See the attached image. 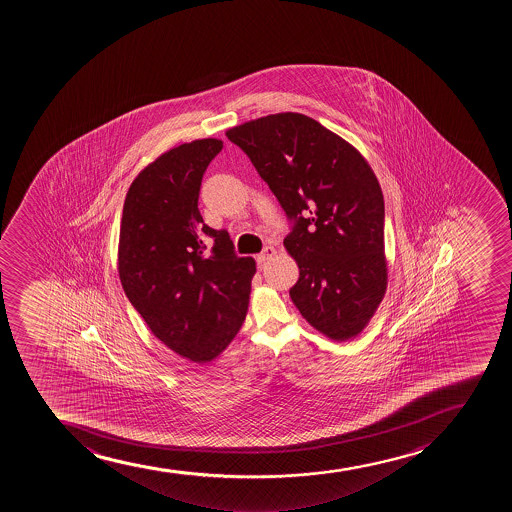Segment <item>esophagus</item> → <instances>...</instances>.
I'll return each instance as SVG.
<instances>
[{
  "instance_id": "esophagus-1",
  "label": "esophagus",
  "mask_w": 512,
  "mask_h": 512,
  "mask_svg": "<svg viewBox=\"0 0 512 512\" xmlns=\"http://www.w3.org/2000/svg\"><path fill=\"white\" fill-rule=\"evenodd\" d=\"M275 255V248L274 247H265L264 250H262V252L259 253V255H257V262H259V264H264V262H267V260H270L272 259V257H274Z\"/></svg>"
}]
</instances>
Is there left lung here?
I'll list each match as a JSON object with an SVG mask.
<instances>
[{"label": "left lung", "instance_id": "1", "mask_svg": "<svg viewBox=\"0 0 512 512\" xmlns=\"http://www.w3.org/2000/svg\"><path fill=\"white\" fill-rule=\"evenodd\" d=\"M269 185L299 265L289 290L302 317L336 341L358 336L386 290L385 201L366 159L311 117L282 112L228 129Z\"/></svg>", "mask_w": 512, "mask_h": 512}]
</instances>
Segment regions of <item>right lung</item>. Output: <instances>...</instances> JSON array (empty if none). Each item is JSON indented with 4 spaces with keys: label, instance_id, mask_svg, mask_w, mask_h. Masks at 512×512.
<instances>
[{
    "label": "right lung",
    "instance_id": "obj_1",
    "mask_svg": "<svg viewBox=\"0 0 512 512\" xmlns=\"http://www.w3.org/2000/svg\"><path fill=\"white\" fill-rule=\"evenodd\" d=\"M220 139H198L161 154L127 191L119 233V277L154 336L183 358L215 359L240 331L255 274L227 230L198 210L201 180Z\"/></svg>",
    "mask_w": 512,
    "mask_h": 512
}]
</instances>
